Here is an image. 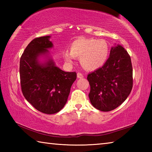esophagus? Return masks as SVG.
Segmentation results:
<instances>
[{
  "instance_id": "obj_1",
  "label": "esophagus",
  "mask_w": 152,
  "mask_h": 152,
  "mask_svg": "<svg viewBox=\"0 0 152 152\" xmlns=\"http://www.w3.org/2000/svg\"><path fill=\"white\" fill-rule=\"evenodd\" d=\"M84 76H83V74H82L80 73V72L77 73V78H82Z\"/></svg>"
}]
</instances>
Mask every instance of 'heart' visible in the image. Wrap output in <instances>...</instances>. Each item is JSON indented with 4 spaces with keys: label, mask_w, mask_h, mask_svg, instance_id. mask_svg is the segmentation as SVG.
I'll return each mask as SVG.
<instances>
[{
    "label": "heart",
    "mask_w": 152,
    "mask_h": 152,
    "mask_svg": "<svg viewBox=\"0 0 152 152\" xmlns=\"http://www.w3.org/2000/svg\"><path fill=\"white\" fill-rule=\"evenodd\" d=\"M109 48L102 39L79 38L70 45V51L65 50L63 57L67 63H74L75 58H80L81 65L88 70H96L107 61Z\"/></svg>",
    "instance_id": "b5f03b06"
}]
</instances>
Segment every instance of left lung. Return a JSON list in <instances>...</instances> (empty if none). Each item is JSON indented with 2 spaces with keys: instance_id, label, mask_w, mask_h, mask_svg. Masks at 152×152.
Listing matches in <instances>:
<instances>
[{
  "instance_id": "obj_1",
  "label": "left lung",
  "mask_w": 152,
  "mask_h": 152,
  "mask_svg": "<svg viewBox=\"0 0 152 152\" xmlns=\"http://www.w3.org/2000/svg\"><path fill=\"white\" fill-rule=\"evenodd\" d=\"M88 94L92 106L101 111H110L124 102L133 87V68L131 58L121 45L110 49L104 65L89 74Z\"/></svg>"
}]
</instances>
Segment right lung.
Here are the masks:
<instances>
[{
    "mask_svg": "<svg viewBox=\"0 0 152 152\" xmlns=\"http://www.w3.org/2000/svg\"><path fill=\"white\" fill-rule=\"evenodd\" d=\"M50 36L33 39L20 59V86L27 101L39 111L54 114L68 100L76 73L61 70L56 66L48 49L53 48ZM45 58L42 62L40 59Z\"/></svg>",
    "mask_w": 152,
    "mask_h": 152,
    "instance_id": "1",
    "label": "right lung"
}]
</instances>
